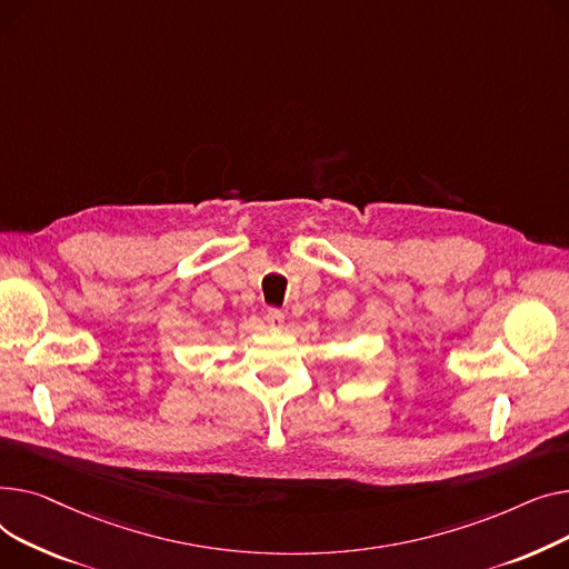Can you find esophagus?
<instances>
[{"label": "esophagus", "instance_id": "obj_1", "mask_svg": "<svg viewBox=\"0 0 569 569\" xmlns=\"http://www.w3.org/2000/svg\"><path fill=\"white\" fill-rule=\"evenodd\" d=\"M266 321H269V326H271V328H282V323H284V315H282L280 310L271 308L269 312H266Z\"/></svg>", "mask_w": 569, "mask_h": 569}]
</instances>
